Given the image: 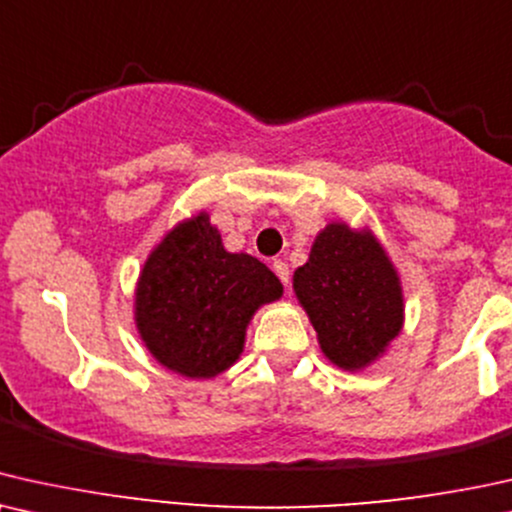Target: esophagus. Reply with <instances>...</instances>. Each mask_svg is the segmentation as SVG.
Returning a JSON list of instances; mask_svg holds the SVG:
<instances>
[{
    "instance_id": "34e87169",
    "label": "esophagus",
    "mask_w": 512,
    "mask_h": 512,
    "mask_svg": "<svg viewBox=\"0 0 512 512\" xmlns=\"http://www.w3.org/2000/svg\"><path fill=\"white\" fill-rule=\"evenodd\" d=\"M271 269H274V274L281 278L283 285L290 283V269H288V264H285L283 260H274V264H271Z\"/></svg>"
}]
</instances>
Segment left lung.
Returning <instances> with one entry per match:
<instances>
[{
    "label": "left lung",
    "mask_w": 512,
    "mask_h": 512,
    "mask_svg": "<svg viewBox=\"0 0 512 512\" xmlns=\"http://www.w3.org/2000/svg\"><path fill=\"white\" fill-rule=\"evenodd\" d=\"M295 292L320 349L344 370L372 363L403 325L398 276L370 234L330 224L295 271Z\"/></svg>",
    "instance_id": "left-lung-1"
}]
</instances>
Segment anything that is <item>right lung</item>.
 Returning <instances> with one entry per match:
<instances>
[{
	"instance_id": "obj_1",
	"label": "right lung",
	"mask_w": 512,
	"mask_h": 512,
	"mask_svg": "<svg viewBox=\"0 0 512 512\" xmlns=\"http://www.w3.org/2000/svg\"><path fill=\"white\" fill-rule=\"evenodd\" d=\"M283 285L260 260L224 250L206 213L163 238L142 269L138 330L161 365L215 377L243 351L245 325Z\"/></svg>"
}]
</instances>
